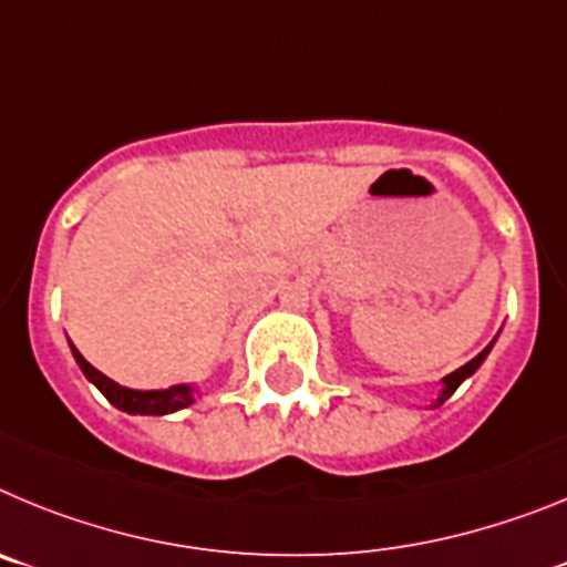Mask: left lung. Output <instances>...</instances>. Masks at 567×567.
<instances>
[{"mask_svg": "<svg viewBox=\"0 0 567 567\" xmlns=\"http://www.w3.org/2000/svg\"><path fill=\"white\" fill-rule=\"evenodd\" d=\"M491 346H494V343H488V346H485L483 352H480V354H477V358H474V360H468V363H465V365H460L457 372H452V374H449V378H443V392H440L437 403H434V405H443V403H445V400H449V398H452V394H454V392H457V385H460V383H463V380H465V378H471V374L477 372V369H480V363H483V360H485V358H488V352H491Z\"/></svg>", "mask_w": 567, "mask_h": 567, "instance_id": "8db88e82", "label": "left lung"}]
</instances>
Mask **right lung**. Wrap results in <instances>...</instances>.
<instances>
[{
    "label": "right lung",
    "mask_w": 567,
    "mask_h": 567,
    "mask_svg": "<svg viewBox=\"0 0 567 567\" xmlns=\"http://www.w3.org/2000/svg\"><path fill=\"white\" fill-rule=\"evenodd\" d=\"M73 349V358H76L79 369L84 372V378L96 385L99 392L127 414H173L178 409H187L193 403V385H169V389H155V392H138V389H127V385H118L115 380H110L107 374H102L96 365H90L87 360L82 358L76 346Z\"/></svg>",
    "instance_id": "right-lung-1"
}]
</instances>
